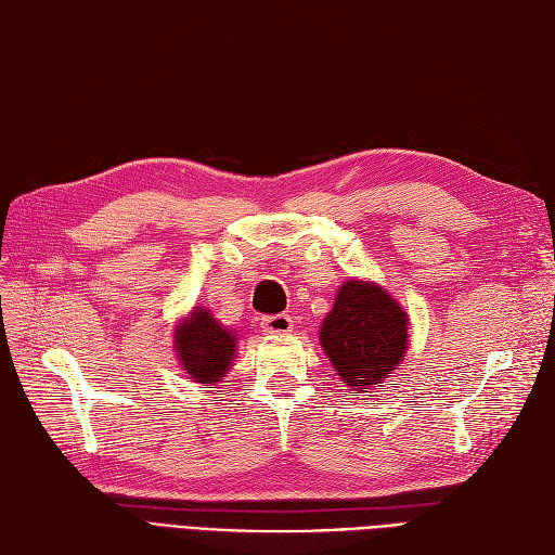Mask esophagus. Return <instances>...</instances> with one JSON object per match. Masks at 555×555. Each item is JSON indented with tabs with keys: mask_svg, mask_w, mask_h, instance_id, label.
<instances>
[{
	"mask_svg": "<svg viewBox=\"0 0 555 555\" xmlns=\"http://www.w3.org/2000/svg\"><path fill=\"white\" fill-rule=\"evenodd\" d=\"M261 328L266 333H289L294 328V322H292V317H287V314L263 317L261 319Z\"/></svg>",
	"mask_w": 555,
	"mask_h": 555,
	"instance_id": "1",
	"label": "esophagus"
}]
</instances>
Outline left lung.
Returning a JSON list of instances; mask_svg holds the SVG:
<instances>
[{
	"label": "left lung",
	"instance_id": "left-lung-1",
	"mask_svg": "<svg viewBox=\"0 0 555 555\" xmlns=\"http://www.w3.org/2000/svg\"><path fill=\"white\" fill-rule=\"evenodd\" d=\"M319 345L349 391L373 393L408 354L410 314L382 284L351 278L319 326Z\"/></svg>",
	"mask_w": 555,
	"mask_h": 555
}]
</instances>
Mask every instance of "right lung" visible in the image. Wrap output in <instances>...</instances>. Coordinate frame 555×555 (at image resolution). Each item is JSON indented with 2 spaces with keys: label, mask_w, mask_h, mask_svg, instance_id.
Segmentation results:
<instances>
[{
  "label": "right lung",
  "mask_w": 555,
  "mask_h": 555,
  "mask_svg": "<svg viewBox=\"0 0 555 555\" xmlns=\"http://www.w3.org/2000/svg\"><path fill=\"white\" fill-rule=\"evenodd\" d=\"M173 351L184 377L201 384V389H215L236 359L238 335L227 331L215 314L194 306L178 319L173 328Z\"/></svg>",
  "instance_id": "right-lung-1"
}]
</instances>
